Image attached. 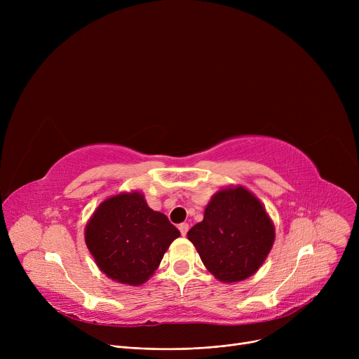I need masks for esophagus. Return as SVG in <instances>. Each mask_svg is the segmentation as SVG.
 <instances>
[{
    "mask_svg": "<svg viewBox=\"0 0 359 359\" xmlns=\"http://www.w3.org/2000/svg\"><path fill=\"white\" fill-rule=\"evenodd\" d=\"M179 230H180V234L184 237V236L187 234V231H189V224L182 222V224L179 225Z\"/></svg>",
    "mask_w": 359,
    "mask_h": 359,
    "instance_id": "34e87169",
    "label": "esophagus"
}]
</instances>
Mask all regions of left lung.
Wrapping results in <instances>:
<instances>
[{"mask_svg": "<svg viewBox=\"0 0 359 359\" xmlns=\"http://www.w3.org/2000/svg\"><path fill=\"white\" fill-rule=\"evenodd\" d=\"M205 268L225 284L248 279L263 265L275 240L265 206L243 186L224 187L187 231Z\"/></svg>", "mask_w": 359, "mask_h": 359, "instance_id": "8db88e82", "label": "left lung"}]
</instances>
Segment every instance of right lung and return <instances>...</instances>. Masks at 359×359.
Here are the masks:
<instances>
[{
    "mask_svg": "<svg viewBox=\"0 0 359 359\" xmlns=\"http://www.w3.org/2000/svg\"><path fill=\"white\" fill-rule=\"evenodd\" d=\"M86 244L99 269L121 284L138 287L158 268L180 231L153 211L141 192L103 201L86 225Z\"/></svg>",
    "mask_w": 359,
    "mask_h": 359,
    "instance_id": "obj_1",
    "label": "right lung"
}]
</instances>
